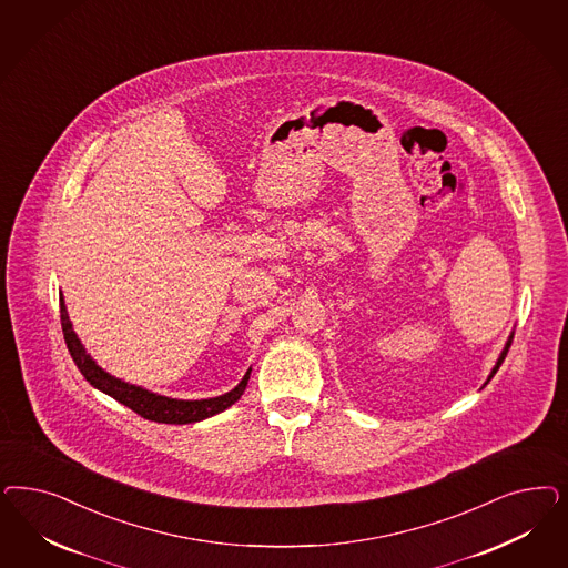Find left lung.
I'll list each match as a JSON object with an SVG mask.
<instances>
[{"instance_id":"1","label":"left lung","mask_w":568,"mask_h":568,"mask_svg":"<svg viewBox=\"0 0 568 568\" xmlns=\"http://www.w3.org/2000/svg\"><path fill=\"white\" fill-rule=\"evenodd\" d=\"M513 338H514V332H513V334H510V336H508V341H506V345H504V348H501V353H499V357H497V362H495L494 369H491V374H489V378H487V383H489V381H491V378H494L495 372H497V369H499V366H501V362H504V359H506V355H508V348H510V345H513ZM487 383H485V385H487ZM485 385H483V386H485Z\"/></svg>"}]
</instances>
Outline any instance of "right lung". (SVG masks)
<instances>
[{
  "mask_svg": "<svg viewBox=\"0 0 568 568\" xmlns=\"http://www.w3.org/2000/svg\"><path fill=\"white\" fill-rule=\"evenodd\" d=\"M60 322H62V332H64V341L69 353L73 357L74 366L79 367V372L85 376V381L106 393L112 399L123 403L129 409H133L138 416L152 422H163V424H192V422L206 420L215 414L225 412L227 407H232L239 402L244 393V388L248 385L251 378V367L246 369V374L242 376L239 385L234 386L230 393H223L220 397H209V399H173L165 397L159 393H152L148 388L138 385H129L125 381L116 378L109 374L106 369L95 364L92 355L85 351L83 343L79 341L73 324L69 320V312L64 305V296L60 293Z\"/></svg>",
  "mask_w": 568,
  "mask_h": 568,
  "instance_id": "right-lung-1",
  "label": "right lung"
}]
</instances>
